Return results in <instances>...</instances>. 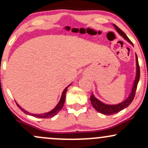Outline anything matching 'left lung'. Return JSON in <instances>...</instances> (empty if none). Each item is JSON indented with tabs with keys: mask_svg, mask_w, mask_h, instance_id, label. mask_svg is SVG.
<instances>
[{
	"mask_svg": "<svg viewBox=\"0 0 148 148\" xmlns=\"http://www.w3.org/2000/svg\"><path fill=\"white\" fill-rule=\"evenodd\" d=\"M114 26L115 28V29L117 30V31L118 32L120 35H121L125 40H127L130 43L133 45L131 40L128 38V37L127 36V35L125 34L124 32L120 28H119L117 25H115L114 24ZM136 79L135 81H134V86L133 88H132V92H131L130 95L129 96V97L127 98L126 100L123 101V102L118 103V104L116 105H108V104H105L100 101L99 99H97V98L93 95V94L91 95L90 96V101L92 103V106L94 107L95 108L99 113H102V114L104 115H113L115 114V113H118L122 110H123L124 108H127L129 105L133 101L134 97H135V94H136V90L137 88V86H138V81H139V79H140V67H139V64H138V57H137L136 54Z\"/></svg>",
	"mask_w": 148,
	"mask_h": 148,
	"instance_id": "obj_1",
	"label": "left lung"
}]
</instances>
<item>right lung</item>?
<instances>
[{
    "mask_svg": "<svg viewBox=\"0 0 148 148\" xmlns=\"http://www.w3.org/2000/svg\"><path fill=\"white\" fill-rule=\"evenodd\" d=\"M71 85V84H70ZM70 85H69L67 87L65 88V89L64 90L63 92H62V96H61V98H60V101H59L58 103L57 104V106L55 107V108H53V109L51 110V111L48 112V113H42V114H33V113H30L29 112L25 111V110H23V108H21V106H19V105L17 103H16V105H17V106L18 108H20V109L23 112V113H25V114H28L29 115H32V116L33 117H37V118H53V116H55L58 113L59 111H60L61 109L62 108V107L64 106V101H65V95H66V92H67V88Z\"/></svg>",
    "mask_w": 148,
    "mask_h": 148,
    "instance_id": "obj_1",
    "label": "right lung"
}]
</instances>
